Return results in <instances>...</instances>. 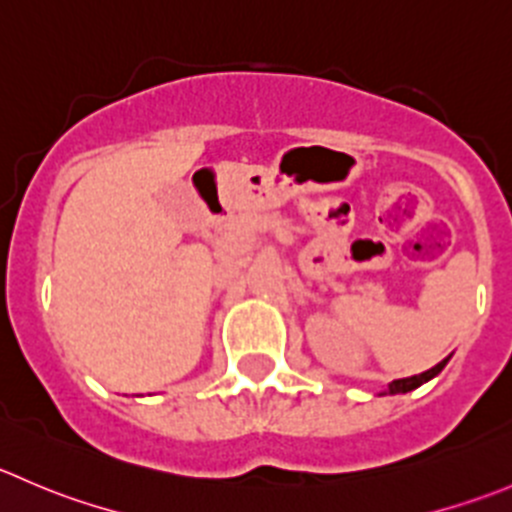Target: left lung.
Returning a JSON list of instances; mask_svg holds the SVG:
<instances>
[{
  "label": "left lung",
  "instance_id": "1",
  "mask_svg": "<svg viewBox=\"0 0 512 512\" xmlns=\"http://www.w3.org/2000/svg\"><path fill=\"white\" fill-rule=\"evenodd\" d=\"M448 360H450V357H445L443 362H438V365L430 367V370L420 372V375L400 377V380H393L388 385V390H382L380 395H405V393H410V390L420 388V385H425V382H428V380H433L435 375H440V372H443V367L448 365Z\"/></svg>",
  "mask_w": 512,
  "mask_h": 512
}]
</instances>
